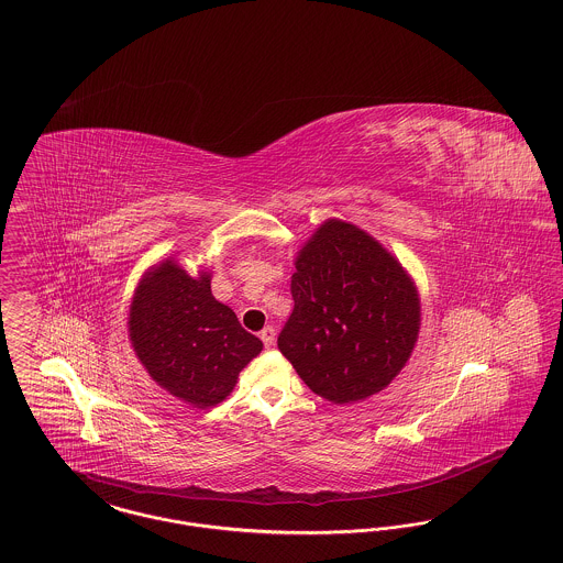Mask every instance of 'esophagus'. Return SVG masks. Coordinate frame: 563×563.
I'll list each match as a JSON object with an SVG mask.
<instances>
[{"mask_svg": "<svg viewBox=\"0 0 563 563\" xmlns=\"http://www.w3.org/2000/svg\"><path fill=\"white\" fill-rule=\"evenodd\" d=\"M261 339H263V343L271 347L273 343H275V328L273 325H267V328H263L261 330Z\"/></svg>", "mask_w": 563, "mask_h": 563, "instance_id": "esophagus-1", "label": "esophagus"}]
</instances>
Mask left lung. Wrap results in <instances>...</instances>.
<instances>
[{"label":"left lung","instance_id":"obj_1","mask_svg":"<svg viewBox=\"0 0 563 563\" xmlns=\"http://www.w3.org/2000/svg\"><path fill=\"white\" fill-rule=\"evenodd\" d=\"M295 309L277 336L311 391L357 402L402 371L419 334V295L379 241L350 222L325 220L296 256Z\"/></svg>","mask_w":563,"mask_h":563}]
</instances>
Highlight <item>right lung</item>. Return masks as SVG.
<instances>
[{
  "mask_svg": "<svg viewBox=\"0 0 563 563\" xmlns=\"http://www.w3.org/2000/svg\"><path fill=\"white\" fill-rule=\"evenodd\" d=\"M209 284V273L190 277L167 258L144 275L129 309V339L150 377L199 409L222 402L263 350Z\"/></svg>",
  "mask_w": 563,
  "mask_h": 563,
  "instance_id": "add662e5",
  "label": "right lung"
}]
</instances>
